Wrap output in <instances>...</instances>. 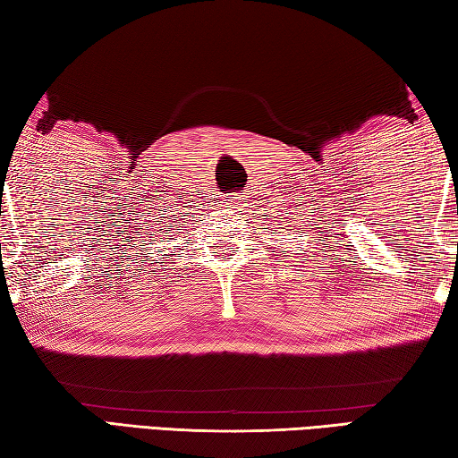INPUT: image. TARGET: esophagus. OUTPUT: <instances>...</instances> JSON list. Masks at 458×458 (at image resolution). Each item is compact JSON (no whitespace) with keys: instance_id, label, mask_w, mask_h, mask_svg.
Here are the masks:
<instances>
[{"instance_id":"esophagus-1","label":"esophagus","mask_w":458,"mask_h":458,"mask_svg":"<svg viewBox=\"0 0 458 458\" xmlns=\"http://www.w3.org/2000/svg\"><path fill=\"white\" fill-rule=\"evenodd\" d=\"M236 199H238V198H232L230 201H234V204H236ZM224 204H226V201H224Z\"/></svg>"}]
</instances>
